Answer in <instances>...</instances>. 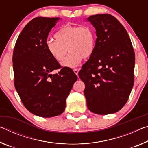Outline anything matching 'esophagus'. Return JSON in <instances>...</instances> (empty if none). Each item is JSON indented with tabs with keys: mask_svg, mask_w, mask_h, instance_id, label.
Returning a JSON list of instances; mask_svg holds the SVG:
<instances>
[{
	"mask_svg": "<svg viewBox=\"0 0 148 148\" xmlns=\"http://www.w3.org/2000/svg\"><path fill=\"white\" fill-rule=\"evenodd\" d=\"M73 71H74V72L75 73V74H76V75H78V69H74V70H73Z\"/></svg>",
	"mask_w": 148,
	"mask_h": 148,
	"instance_id": "esophagus-1",
	"label": "esophagus"
}]
</instances>
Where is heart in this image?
<instances>
[{
	"label": "heart",
	"instance_id": "heart-1",
	"mask_svg": "<svg viewBox=\"0 0 148 148\" xmlns=\"http://www.w3.org/2000/svg\"><path fill=\"white\" fill-rule=\"evenodd\" d=\"M56 41L46 42V48L51 57L62 62L63 67L75 68L84 58H90L95 48V34L89 25H70L62 27L56 33Z\"/></svg>",
	"mask_w": 148,
	"mask_h": 148
}]
</instances>
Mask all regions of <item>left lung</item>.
I'll list each match as a JSON object with an SVG mask.
<instances>
[{
    "instance_id": "8db88e82",
    "label": "left lung",
    "mask_w": 148,
    "mask_h": 148,
    "mask_svg": "<svg viewBox=\"0 0 148 148\" xmlns=\"http://www.w3.org/2000/svg\"><path fill=\"white\" fill-rule=\"evenodd\" d=\"M87 20L97 36L94 52L78 73L85 84L87 106L97 114L114 113L133 88L134 51L125 28L113 16L96 14Z\"/></svg>"
}]
</instances>
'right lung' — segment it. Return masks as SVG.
<instances>
[{
    "label": "right lung",
    "instance_id": "1",
    "mask_svg": "<svg viewBox=\"0 0 148 148\" xmlns=\"http://www.w3.org/2000/svg\"><path fill=\"white\" fill-rule=\"evenodd\" d=\"M60 18L37 17L20 33L13 53L15 88L25 107L35 115L49 118L62 114L77 76L70 69L58 74L57 60L46 48L48 35Z\"/></svg>",
    "mask_w": 148,
    "mask_h": 148
}]
</instances>
